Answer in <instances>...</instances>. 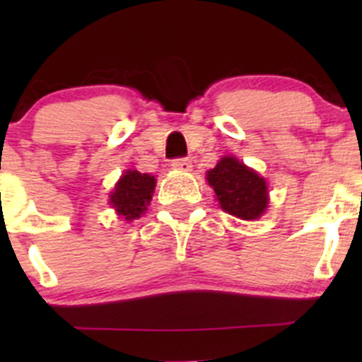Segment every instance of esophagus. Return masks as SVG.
<instances>
[{
    "instance_id": "34e87169",
    "label": "esophagus",
    "mask_w": 362,
    "mask_h": 362,
    "mask_svg": "<svg viewBox=\"0 0 362 362\" xmlns=\"http://www.w3.org/2000/svg\"><path fill=\"white\" fill-rule=\"evenodd\" d=\"M171 168H173V170H178V171H191L192 163L189 159H185V158L173 159V160H171Z\"/></svg>"
}]
</instances>
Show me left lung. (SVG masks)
I'll use <instances>...</instances> for the list:
<instances>
[{
    "instance_id": "1",
    "label": "left lung",
    "mask_w": 362,
    "mask_h": 362,
    "mask_svg": "<svg viewBox=\"0 0 362 362\" xmlns=\"http://www.w3.org/2000/svg\"><path fill=\"white\" fill-rule=\"evenodd\" d=\"M206 180L222 210L242 221H255L268 208L264 178L233 156H224L214 170L206 171Z\"/></svg>"
}]
</instances>
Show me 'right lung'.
<instances>
[{
    "label": "right lung",
    "mask_w": 362,
    "mask_h": 362,
    "mask_svg": "<svg viewBox=\"0 0 362 362\" xmlns=\"http://www.w3.org/2000/svg\"><path fill=\"white\" fill-rule=\"evenodd\" d=\"M154 189L156 178L152 175L127 170L110 192V204L120 218L131 222L145 214L154 196Z\"/></svg>",
    "instance_id": "right-lung-1"
}]
</instances>
